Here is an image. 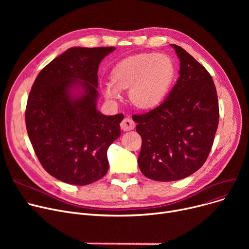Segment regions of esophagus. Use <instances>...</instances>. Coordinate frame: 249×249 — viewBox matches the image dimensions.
Here are the masks:
<instances>
[{
	"label": "esophagus",
	"instance_id": "1",
	"mask_svg": "<svg viewBox=\"0 0 249 249\" xmlns=\"http://www.w3.org/2000/svg\"><path fill=\"white\" fill-rule=\"evenodd\" d=\"M120 127H121V129L123 130V131H130V130H133L134 129L135 123L131 119V118L126 117V118H124L123 121L121 122Z\"/></svg>",
	"mask_w": 249,
	"mask_h": 249
}]
</instances>
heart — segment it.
Listing matches in <instances>:
<instances>
[{"label": "heart", "mask_w": 249, "mask_h": 249, "mask_svg": "<svg viewBox=\"0 0 249 249\" xmlns=\"http://www.w3.org/2000/svg\"><path fill=\"white\" fill-rule=\"evenodd\" d=\"M176 76L174 60L164 53H139L118 62L111 71V82L102 85L107 100L120 97L127 89L129 99L139 109H151L164 99Z\"/></svg>", "instance_id": "b5f03b06"}]
</instances>
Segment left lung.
<instances>
[{
    "instance_id": "1",
    "label": "left lung",
    "mask_w": 249,
    "mask_h": 249,
    "mask_svg": "<svg viewBox=\"0 0 249 249\" xmlns=\"http://www.w3.org/2000/svg\"><path fill=\"white\" fill-rule=\"evenodd\" d=\"M179 77L160 106L133 115L142 145L138 165L146 178L159 181L185 178L206 161L219 122L217 91L201 63L176 44Z\"/></svg>"
}]
</instances>
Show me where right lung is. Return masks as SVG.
<instances>
[{
	"instance_id": "1",
	"label": "right lung",
	"mask_w": 249,
	"mask_h": 249,
	"mask_svg": "<svg viewBox=\"0 0 249 249\" xmlns=\"http://www.w3.org/2000/svg\"><path fill=\"white\" fill-rule=\"evenodd\" d=\"M115 47H71L39 72L29 94L25 121L45 171L75 186L107 174V150L120 136L123 114L97 109L98 70Z\"/></svg>"
}]
</instances>
